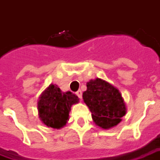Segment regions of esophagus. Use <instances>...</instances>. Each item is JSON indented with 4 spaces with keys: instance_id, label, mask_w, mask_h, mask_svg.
Segmentation results:
<instances>
[{
    "instance_id": "obj_1",
    "label": "esophagus",
    "mask_w": 160,
    "mask_h": 160,
    "mask_svg": "<svg viewBox=\"0 0 160 160\" xmlns=\"http://www.w3.org/2000/svg\"><path fill=\"white\" fill-rule=\"evenodd\" d=\"M76 95H77V96H78V97H79V98H80V99L82 98V92H81V91H80V90L77 91V92H76Z\"/></svg>"
}]
</instances>
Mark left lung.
<instances>
[{
    "label": "left lung",
    "instance_id": "1",
    "mask_svg": "<svg viewBox=\"0 0 160 160\" xmlns=\"http://www.w3.org/2000/svg\"><path fill=\"white\" fill-rule=\"evenodd\" d=\"M87 87L82 97L95 124L104 129L117 126L126 114V105L119 90L99 78L88 81Z\"/></svg>",
    "mask_w": 160,
    "mask_h": 160
}]
</instances>
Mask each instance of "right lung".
Wrapping results in <instances>:
<instances>
[{
    "label": "right lung",
    "instance_id": "1",
    "mask_svg": "<svg viewBox=\"0 0 160 160\" xmlns=\"http://www.w3.org/2000/svg\"><path fill=\"white\" fill-rule=\"evenodd\" d=\"M79 102V98L71 92H63L58 86L50 84L40 95L38 111L40 120L47 127L61 128L68 121L71 106Z\"/></svg>",
    "mask_w": 160,
    "mask_h": 160
}]
</instances>
